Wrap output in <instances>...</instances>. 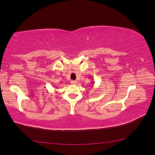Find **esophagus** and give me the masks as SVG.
<instances>
[{"label":"esophagus","mask_w":155,"mask_h":155,"mask_svg":"<svg viewBox=\"0 0 155 155\" xmlns=\"http://www.w3.org/2000/svg\"><path fill=\"white\" fill-rule=\"evenodd\" d=\"M70 83H71L72 85H77V81H71V82H70Z\"/></svg>","instance_id":"obj_1"}]
</instances>
